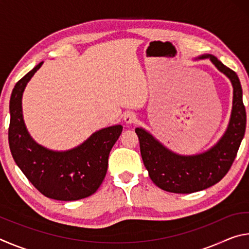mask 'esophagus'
<instances>
[{
    "label": "esophagus",
    "mask_w": 249,
    "mask_h": 249,
    "mask_svg": "<svg viewBox=\"0 0 249 249\" xmlns=\"http://www.w3.org/2000/svg\"><path fill=\"white\" fill-rule=\"evenodd\" d=\"M124 122L126 124H132L134 123L135 121H136V114H135L134 112H130V111H127L124 114Z\"/></svg>",
    "instance_id": "34e87169"
}]
</instances>
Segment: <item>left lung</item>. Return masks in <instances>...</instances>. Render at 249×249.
Returning a JSON list of instances; mask_svg holds the SVG:
<instances>
[{
	"instance_id": "1",
	"label": "left lung",
	"mask_w": 249,
	"mask_h": 249,
	"mask_svg": "<svg viewBox=\"0 0 249 249\" xmlns=\"http://www.w3.org/2000/svg\"><path fill=\"white\" fill-rule=\"evenodd\" d=\"M200 58H210L233 84V109L230 125L221 141L203 154L180 156L165 148L145 129H135L140 140L142 161L150 179L160 189L172 193H193L221 181L233 165L245 135L246 109L237 74L213 54H204Z\"/></svg>"
}]
</instances>
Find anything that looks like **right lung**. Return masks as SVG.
Here are the masks:
<instances>
[{
    "mask_svg": "<svg viewBox=\"0 0 249 249\" xmlns=\"http://www.w3.org/2000/svg\"><path fill=\"white\" fill-rule=\"evenodd\" d=\"M43 61L15 84L10 100L8 144L16 165L41 195L74 201L98 190L107 175L108 155L122 133L121 125L99 130L82 145L68 151L48 150L36 144L25 127L22 95Z\"/></svg>",
    "mask_w": 249,
    "mask_h": 249,
    "instance_id": "obj_1",
    "label": "right lung"
}]
</instances>
